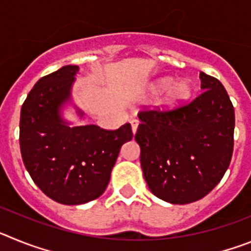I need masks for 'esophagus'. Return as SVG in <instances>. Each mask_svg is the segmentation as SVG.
Here are the masks:
<instances>
[{"mask_svg":"<svg viewBox=\"0 0 251 251\" xmlns=\"http://www.w3.org/2000/svg\"><path fill=\"white\" fill-rule=\"evenodd\" d=\"M138 124H139V122L137 121V119H130V126H132L133 134H136L137 128H138Z\"/></svg>","mask_w":251,"mask_h":251,"instance_id":"1","label":"esophagus"}]
</instances>
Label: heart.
I'll return each mask as SVG.
<instances>
[{"mask_svg":"<svg viewBox=\"0 0 251 251\" xmlns=\"http://www.w3.org/2000/svg\"><path fill=\"white\" fill-rule=\"evenodd\" d=\"M165 95L157 103L161 110H175L182 106L192 95V84L188 80H178L174 83V79L170 76L157 79L154 83L150 85L147 90V95L156 97L164 90Z\"/></svg>","mask_w":251,"mask_h":251,"instance_id":"heart-1","label":"heart"}]
</instances>
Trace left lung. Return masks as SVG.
<instances>
[{"mask_svg": "<svg viewBox=\"0 0 251 251\" xmlns=\"http://www.w3.org/2000/svg\"><path fill=\"white\" fill-rule=\"evenodd\" d=\"M195 100L171 112H141L136 141L151 192L174 205L200 200L220 182L234 147L235 112L223 84L200 73Z\"/></svg>", "mask_w": 251, "mask_h": 251, "instance_id": "left-lung-1", "label": "left lung"}]
</instances>
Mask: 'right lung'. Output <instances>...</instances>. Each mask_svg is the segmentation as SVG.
Returning a JSON list of instances; mask_svg holds the SVG:
<instances>
[{"mask_svg":"<svg viewBox=\"0 0 251 251\" xmlns=\"http://www.w3.org/2000/svg\"><path fill=\"white\" fill-rule=\"evenodd\" d=\"M77 72L79 66L66 65L41 77L20 117L24 165L37 187L63 205H81L101 196L121 147L133 138L129 123L105 130L95 124L74 126L64 118L70 104L84 118L72 99Z\"/></svg>","mask_w":251,"mask_h":251,"instance_id":"obj_1","label":"right lung"}]
</instances>
